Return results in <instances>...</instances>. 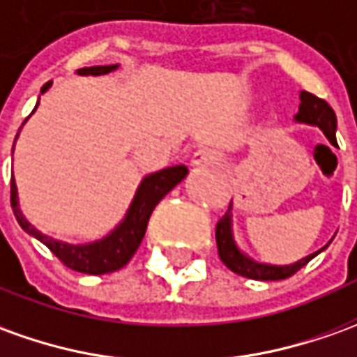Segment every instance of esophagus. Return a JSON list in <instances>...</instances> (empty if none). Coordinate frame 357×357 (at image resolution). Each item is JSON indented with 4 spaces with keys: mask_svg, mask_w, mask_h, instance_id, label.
Listing matches in <instances>:
<instances>
[{
    "mask_svg": "<svg viewBox=\"0 0 357 357\" xmlns=\"http://www.w3.org/2000/svg\"><path fill=\"white\" fill-rule=\"evenodd\" d=\"M190 161H192L194 167H208V165H213L220 161V153L213 151V149H208V147H202V149L194 151Z\"/></svg>",
    "mask_w": 357,
    "mask_h": 357,
    "instance_id": "esophagus-1",
    "label": "esophagus"
}]
</instances>
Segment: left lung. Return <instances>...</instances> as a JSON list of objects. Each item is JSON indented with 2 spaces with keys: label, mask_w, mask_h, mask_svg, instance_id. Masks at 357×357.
Returning <instances> with one entry per match:
<instances>
[{
  "label": "left lung",
  "mask_w": 357,
  "mask_h": 357,
  "mask_svg": "<svg viewBox=\"0 0 357 357\" xmlns=\"http://www.w3.org/2000/svg\"><path fill=\"white\" fill-rule=\"evenodd\" d=\"M299 112L296 114V122H303V124H311V126H319L323 130L326 139L336 146V114L331 108L326 100L314 97L313 93L301 91L299 93ZM231 210L233 204H229V210L225 211V215L218 221L215 225V241H218V252H220L221 262L229 268L231 272L239 274L243 278H250V280H262V282H272V280H286V278L294 276L297 270L305 266L307 262L314 258L321 250H317L309 257L297 260L294 264H286V266H276V264H264V262H257L245 252H241L237 243L233 239V229H231Z\"/></svg>",
  "instance_id": "8db88e82"
}]
</instances>
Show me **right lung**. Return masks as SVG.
I'll return each instance as SVG.
<instances>
[{"label": "right lung", "mask_w": 357, "mask_h": 357, "mask_svg": "<svg viewBox=\"0 0 357 357\" xmlns=\"http://www.w3.org/2000/svg\"><path fill=\"white\" fill-rule=\"evenodd\" d=\"M118 66H93V68H83L77 70L79 75H105L110 71L116 70ZM52 83H46L40 93L48 91ZM38 107V102H36ZM34 112V110H33ZM19 137V134H17ZM15 137V142H17ZM15 149V144H13ZM188 174V169L184 165H174V167H167L163 171L147 174L137 186L136 196L128 208L124 220L116 225V229L110 231L107 237L95 243H87V245H70V243H61L44 235L31 225L23 211L19 208V198H17V184L15 178L11 176V208L19 225L23 227L29 235H33L34 239H38L43 245L60 258L63 266L70 270L81 272V274H91V276H99V274H108V272H116L122 266H126L130 258L134 257V252L139 247V243L144 239L147 229V221L155 206L163 200L165 194H169L176 184L183 181Z\"/></svg>", "instance_id": "add662e5"}]
</instances>
